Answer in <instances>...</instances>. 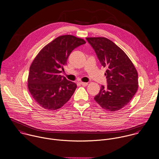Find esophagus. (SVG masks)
Returning <instances> with one entry per match:
<instances>
[{"instance_id":"esophagus-1","label":"esophagus","mask_w":159,"mask_h":159,"mask_svg":"<svg viewBox=\"0 0 159 159\" xmlns=\"http://www.w3.org/2000/svg\"><path fill=\"white\" fill-rule=\"evenodd\" d=\"M80 84L82 85H83V86H87V85H88V83H87V82H80Z\"/></svg>"}]
</instances>
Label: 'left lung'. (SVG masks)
I'll return each mask as SVG.
<instances>
[{
  "label": "left lung",
  "instance_id": "obj_1",
  "mask_svg": "<svg viewBox=\"0 0 159 159\" xmlns=\"http://www.w3.org/2000/svg\"><path fill=\"white\" fill-rule=\"evenodd\" d=\"M101 64L107 68V86L102 85L94 100L103 109L116 111L131 100L138 89V72L126 53L104 37L87 38Z\"/></svg>",
  "mask_w": 159,
  "mask_h": 159
}]
</instances>
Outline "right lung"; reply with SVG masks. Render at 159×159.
I'll return each instance as SVG.
<instances>
[{
    "label": "right lung",
    "instance_id": "add662e5",
    "mask_svg": "<svg viewBox=\"0 0 159 159\" xmlns=\"http://www.w3.org/2000/svg\"><path fill=\"white\" fill-rule=\"evenodd\" d=\"M85 43L72 35L61 36L45 46L36 56L30 67L28 87L40 107L56 110L70 98L77 85L60 73L64 71L71 52Z\"/></svg>",
    "mask_w": 159,
    "mask_h": 159
}]
</instances>
